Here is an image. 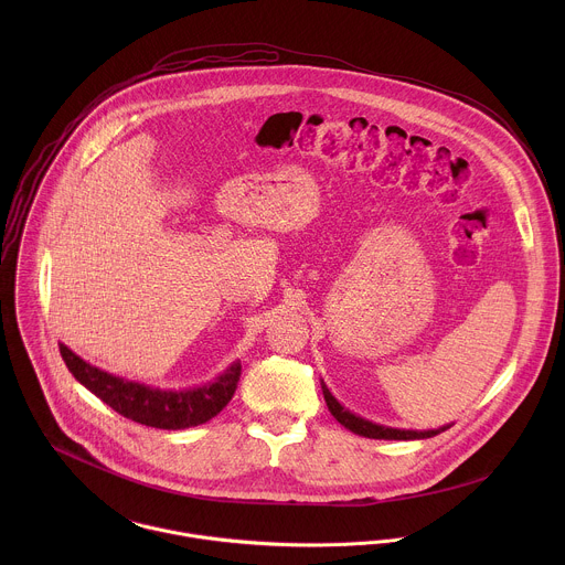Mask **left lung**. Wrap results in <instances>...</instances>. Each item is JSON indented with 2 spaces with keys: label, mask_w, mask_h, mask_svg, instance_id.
<instances>
[{
  "label": "left lung",
  "mask_w": 565,
  "mask_h": 565,
  "mask_svg": "<svg viewBox=\"0 0 565 565\" xmlns=\"http://www.w3.org/2000/svg\"><path fill=\"white\" fill-rule=\"evenodd\" d=\"M322 392L323 401L328 404V411L334 415V419L339 424H343L348 430H352L356 435H363V437H370V439H426V437H435L441 430L450 428V426H441V428H435V430H401V428L381 426V424L363 419V417L350 413L348 408H343L341 404L337 403V398L328 392V387L323 383Z\"/></svg>",
  "instance_id": "8db88e82"
}]
</instances>
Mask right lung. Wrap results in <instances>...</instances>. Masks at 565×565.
<instances>
[{"label": "right lung", "instance_id": "obj_1", "mask_svg": "<svg viewBox=\"0 0 565 565\" xmlns=\"http://www.w3.org/2000/svg\"><path fill=\"white\" fill-rule=\"evenodd\" d=\"M61 354L74 379L102 403L108 404L119 415L132 422L162 430L189 428L215 417L235 396L242 376V363L237 361L209 385L169 392L113 376L86 363L65 343H61Z\"/></svg>", "mask_w": 565, "mask_h": 565}]
</instances>
